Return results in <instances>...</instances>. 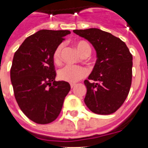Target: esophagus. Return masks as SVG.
Here are the masks:
<instances>
[{
	"label": "esophagus",
	"instance_id": "34e87169",
	"mask_svg": "<svg viewBox=\"0 0 148 148\" xmlns=\"http://www.w3.org/2000/svg\"><path fill=\"white\" fill-rule=\"evenodd\" d=\"M75 86H76V84H71V88H73Z\"/></svg>",
	"mask_w": 148,
	"mask_h": 148
}]
</instances>
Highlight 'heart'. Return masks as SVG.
Segmentation results:
<instances>
[{"instance_id": "heart-1", "label": "heart", "mask_w": 148, "mask_h": 148, "mask_svg": "<svg viewBox=\"0 0 148 148\" xmlns=\"http://www.w3.org/2000/svg\"><path fill=\"white\" fill-rule=\"evenodd\" d=\"M76 47L81 56L84 54L89 55L91 51L90 45L84 40L77 43ZM63 47H64V45L60 44L57 47L53 52V60L56 63L60 62V53H61ZM87 74H88V71L84 67H80V66H74V65H66L65 67H64L59 71L58 77L61 81L74 84L77 82L79 80L87 76Z\"/></svg>"}]
</instances>
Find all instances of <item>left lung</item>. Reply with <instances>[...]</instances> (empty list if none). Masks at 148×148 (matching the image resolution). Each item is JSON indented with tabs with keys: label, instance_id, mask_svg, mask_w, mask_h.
Here are the masks:
<instances>
[{
	"label": "left lung",
	"instance_id": "obj_1",
	"mask_svg": "<svg viewBox=\"0 0 148 148\" xmlns=\"http://www.w3.org/2000/svg\"><path fill=\"white\" fill-rule=\"evenodd\" d=\"M73 31L88 40L97 53L95 67L84 81V103L95 114H113L124 103L131 88L133 58L128 47L120 38L100 29Z\"/></svg>",
	"mask_w": 148,
	"mask_h": 148
}]
</instances>
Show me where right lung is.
<instances>
[{
    "mask_svg": "<svg viewBox=\"0 0 148 148\" xmlns=\"http://www.w3.org/2000/svg\"><path fill=\"white\" fill-rule=\"evenodd\" d=\"M67 30H40L27 38L15 52L10 68L14 97L24 114L37 124L53 121L71 90L68 82L55 81L53 52Z\"/></svg>",
    "mask_w": 148,
    "mask_h": 148,
    "instance_id": "1",
    "label": "right lung"
}]
</instances>
